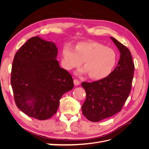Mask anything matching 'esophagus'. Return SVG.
Wrapping results in <instances>:
<instances>
[{
	"label": "esophagus",
	"mask_w": 149,
	"mask_h": 149,
	"mask_svg": "<svg viewBox=\"0 0 149 149\" xmlns=\"http://www.w3.org/2000/svg\"><path fill=\"white\" fill-rule=\"evenodd\" d=\"M73 82H74V85H76V86H78V85H79V84H80V82L78 80V79H74V81H73Z\"/></svg>",
	"instance_id": "1"
}]
</instances>
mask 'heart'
<instances>
[{
    "label": "heart",
    "mask_w": 149,
    "mask_h": 149,
    "mask_svg": "<svg viewBox=\"0 0 149 149\" xmlns=\"http://www.w3.org/2000/svg\"><path fill=\"white\" fill-rule=\"evenodd\" d=\"M116 52L111 48L94 41L80 42L74 49L67 45L62 50L61 63L67 70L79 66L83 63L84 67L79 71L89 73L93 79H101L109 76L116 64Z\"/></svg>",
    "instance_id": "1"
}]
</instances>
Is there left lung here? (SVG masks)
Returning a JSON list of instances; mask_svg holds the SVG:
<instances>
[{
  "instance_id": "obj_1",
  "label": "left lung",
  "mask_w": 149,
  "mask_h": 149,
  "mask_svg": "<svg viewBox=\"0 0 149 149\" xmlns=\"http://www.w3.org/2000/svg\"><path fill=\"white\" fill-rule=\"evenodd\" d=\"M110 38L120 53L118 66L105 78L81 83L86 94L82 112L92 122L110 118L120 111L131 90L134 73L131 53L116 39Z\"/></svg>"
}]
</instances>
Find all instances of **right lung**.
Here are the masks:
<instances>
[{
	"mask_svg": "<svg viewBox=\"0 0 149 149\" xmlns=\"http://www.w3.org/2000/svg\"><path fill=\"white\" fill-rule=\"evenodd\" d=\"M55 43L29 39L13 58L11 85L17 107L31 118L46 120L55 114L63 94L73 88V79L56 60Z\"/></svg>",
	"mask_w": 149,
	"mask_h": 149,
	"instance_id": "right-lung-1",
	"label": "right lung"
}]
</instances>
